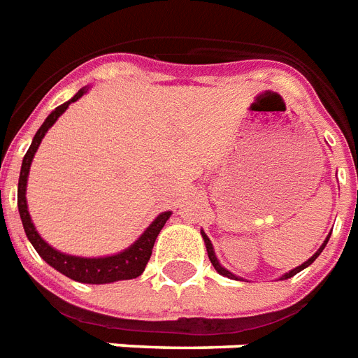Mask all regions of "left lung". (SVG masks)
Here are the masks:
<instances>
[{"mask_svg": "<svg viewBox=\"0 0 358 358\" xmlns=\"http://www.w3.org/2000/svg\"><path fill=\"white\" fill-rule=\"evenodd\" d=\"M201 236H203V240H205V248H207V253H208V259H210V262H213V266H214V270L218 271L220 275H225V277H229V279H238V277L234 275V273H231V271L229 270H225L224 266L220 264L218 262V259H216V255H214V248H213V244H210V240H208V236L205 233H203L201 231ZM329 236H331V234H329ZM329 236L327 238H325V242L322 245H320V250L316 251V253H314L313 257H310V259L308 260H305V262H303L301 266H297V268H294V270H290L288 271V273H285V275L281 277V281L282 279H290V277H294L296 275V273H299V271L301 270H305V268H307V266H310L314 262V260L318 259V255L320 253H322V251H324V248L325 245H327V242H329Z\"/></svg>", "mask_w": 358, "mask_h": 358, "instance_id": "1", "label": "left lung"}]
</instances>
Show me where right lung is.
Wrapping results in <instances>:
<instances>
[{
    "label": "right lung",
    "instance_id": "right-lung-1",
    "mask_svg": "<svg viewBox=\"0 0 358 358\" xmlns=\"http://www.w3.org/2000/svg\"><path fill=\"white\" fill-rule=\"evenodd\" d=\"M87 90V87L81 88L70 101L59 105V107L45 118L44 124L40 125V129L34 134L29 150H27V153H25L24 157V162H22V170H20L18 210L27 238H29V242L33 244L34 250H36V253H38L51 268H55L57 271H61L62 275L70 277L73 281L88 282V285H105V282L125 281V279H134V277L142 275V271L145 270V264H148V260H150L151 257V250H153V244H155L157 236L161 233V229L164 227L166 220L171 216V213L170 210H166V213L159 214V216L151 222L150 227L140 234V238L136 240L134 244H131L127 250L120 251L116 255L98 257V259H85V257H73L61 253V251H57L55 248H51V245L40 236L38 231L34 229L33 222H31L29 210H27V199H25L27 177H29L33 157L34 153H36V150H38V145L40 142H42V138H44V134L48 133V129L55 124L57 120H59V116L64 113L66 108L70 107V103L77 101Z\"/></svg>",
    "mask_w": 358,
    "mask_h": 358
}]
</instances>
